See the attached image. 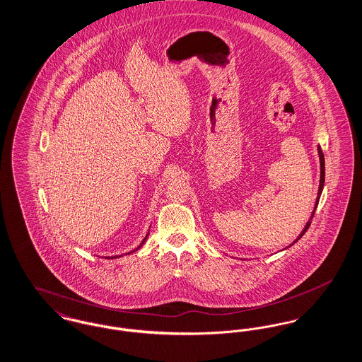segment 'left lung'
Segmentation results:
<instances>
[{"label":"left lung","instance_id":"left-lung-1","mask_svg":"<svg viewBox=\"0 0 362 362\" xmlns=\"http://www.w3.org/2000/svg\"><path fill=\"white\" fill-rule=\"evenodd\" d=\"M319 157H320V185H319V192H317V199H316V205H315V209H313V211H312V216H310V220L313 218V214H315V210H316V206H317V202H319V198H320V194H322V191H323V186H325V155H323V152H322V149H320V146H319ZM310 220L305 225V228H304V230L301 232V235L296 239V241L300 240L301 238H303V235L308 230V228H310ZM294 241V243H296Z\"/></svg>","mask_w":362,"mask_h":362}]
</instances>
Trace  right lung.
<instances>
[{"instance_id":"1","label":"right lung","mask_w":362,"mask_h":362,"mask_svg":"<svg viewBox=\"0 0 362 362\" xmlns=\"http://www.w3.org/2000/svg\"><path fill=\"white\" fill-rule=\"evenodd\" d=\"M146 238H148V235H146ZM146 238H145V239H144V241H142V243H141V245H142V244H144V243H145V240H146ZM141 245H139V247H141ZM139 247H138V248H139ZM112 258H114V257H112ZM115 258H118V257H115Z\"/></svg>"}]
</instances>
